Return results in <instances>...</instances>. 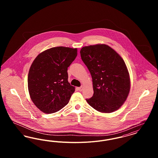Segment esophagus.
Returning <instances> with one entry per match:
<instances>
[{
  "label": "esophagus",
  "instance_id": "34e87169",
  "mask_svg": "<svg viewBox=\"0 0 158 158\" xmlns=\"http://www.w3.org/2000/svg\"><path fill=\"white\" fill-rule=\"evenodd\" d=\"M83 86H81V87H79L78 88V90H79V91H82L83 90Z\"/></svg>",
  "mask_w": 158,
  "mask_h": 158
}]
</instances>
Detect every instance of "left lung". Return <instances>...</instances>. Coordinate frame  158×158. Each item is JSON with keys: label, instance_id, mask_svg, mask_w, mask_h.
<instances>
[{"label": "left lung", "instance_id": "1", "mask_svg": "<svg viewBox=\"0 0 158 158\" xmlns=\"http://www.w3.org/2000/svg\"><path fill=\"white\" fill-rule=\"evenodd\" d=\"M81 56L92 78L94 95L87 102L101 113H110L120 108L127 98L130 80L120 56L105 44L85 46Z\"/></svg>", "mask_w": 158, "mask_h": 158}]
</instances>
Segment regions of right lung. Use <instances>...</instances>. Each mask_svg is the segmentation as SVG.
<instances>
[{
	"label": "right lung",
	"mask_w": 158,
	"mask_h": 158,
	"mask_svg": "<svg viewBox=\"0 0 158 158\" xmlns=\"http://www.w3.org/2000/svg\"><path fill=\"white\" fill-rule=\"evenodd\" d=\"M77 56V48L56 47L38 54L31 66L28 87L31 99L46 114L67 105L75 87L68 82V68Z\"/></svg>",
	"instance_id": "1"
}]
</instances>
